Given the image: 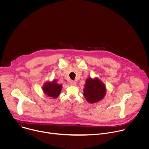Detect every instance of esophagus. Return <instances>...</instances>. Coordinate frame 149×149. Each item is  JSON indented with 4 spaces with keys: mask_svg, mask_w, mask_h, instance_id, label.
I'll use <instances>...</instances> for the list:
<instances>
[{
    "mask_svg": "<svg viewBox=\"0 0 149 149\" xmlns=\"http://www.w3.org/2000/svg\"><path fill=\"white\" fill-rule=\"evenodd\" d=\"M75 84H76V82L74 81H71L70 82V85H71V86H75Z\"/></svg>",
    "mask_w": 149,
    "mask_h": 149,
    "instance_id": "esophagus-1",
    "label": "esophagus"
}]
</instances>
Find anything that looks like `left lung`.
I'll return each mask as SVG.
<instances>
[{
	"mask_svg": "<svg viewBox=\"0 0 149 149\" xmlns=\"http://www.w3.org/2000/svg\"><path fill=\"white\" fill-rule=\"evenodd\" d=\"M84 87V97L90 103L98 102L105 94L106 90L104 85L100 79L97 78L94 79L91 78H88Z\"/></svg>",
	"mask_w": 149,
	"mask_h": 149,
	"instance_id": "8db88e82",
	"label": "left lung"
}]
</instances>
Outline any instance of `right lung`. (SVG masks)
Masks as SVG:
<instances>
[{
  "label": "right lung",
  "mask_w": 149,
  "mask_h": 149,
  "mask_svg": "<svg viewBox=\"0 0 149 149\" xmlns=\"http://www.w3.org/2000/svg\"><path fill=\"white\" fill-rule=\"evenodd\" d=\"M62 89L61 85L58 84L53 81L52 83L48 82L44 86L43 90L44 93L49 97L52 98H56L60 94V92Z\"/></svg>",
  "instance_id": "right-lung-1"
}]
</instances>
